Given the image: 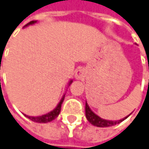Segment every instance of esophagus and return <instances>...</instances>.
Here are the masks:
<instances>
[{"label": "esophagus", "instance_id": "34e87169", "mask_svg": "<svg viewBox=\"0 0 149 149\" xmlns=\"http://www.w3.org/2000/svg\"><path fill=\"white\" fill-rule=\"evenodd\" d=\"M85 77V72L83 69H79L75 73V78L77 80H83V78Z\"/></svg>", "mask_w": 149, "mask_h": 149}]
</instances>
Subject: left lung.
<instances>
[{"instance_id":"left-lung-1","label":"left lung","mask_w":149,"mask_h":149,"mask_svg":"<svg viewBox=\"0 0 149 149\" xmlns=\"http://www.w3.org/2000/svg\"><path fill=\"white\" fill-rule=\"evenodd\" d=\"M149 69V68H148ZM85 114H86V118L87 120L92 124L93 126L98 127H111V126H115L117 125L119 123H120L121 121H123L132 114L128 115L127 116L124 117V118L120 119V120H105L100 117L98 115H96L92 109H90L89 105L88 104V103L86 102V106H85Z\"/></svg>"}]
</instances>
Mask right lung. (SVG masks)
Here are the masks:
<instances>
[{"mask_svg": "<svg viewBox=\"0 0 149 149\" xmlns=\"http://www.w3.org/2000/svg\"><path fill=\"white\" fill-rule=\"evenodd\" d=\"M36 22H37V21H31V22H29L28 24H26L23 28H26V27H28V26H29V25H33V24H34V23H36ZM72 82H73L72 79H71V80L69 81L68 87L71 85V83H72ZM65 95H66V93L63 94L62 98L61 99L60 102L57 104L56 108L53 109V110L48 112V113L44 114V115H41V116H27V115H24V116H25L26 117H28L29 120H33V121H34V122H38V123H47V122H49V121H52L53 120H55V119L56 118L57 116H59L60 112H61V104H62V103H63V101H64Z\"/></svg>", "mask_w": 149, "mask_h": 149, "instance_id": "add662e5", "label": "right lung"}]
</instances>
